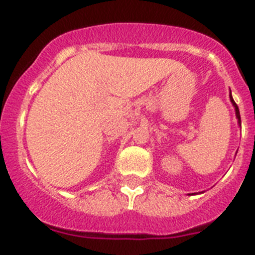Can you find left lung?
Segmentation results:
<instances>
[{
  "instance_id": "obj_1",
  "label": "left lung",
  "mask_w": 255,
  "mask_h": 255,
  "mask_svg": "<svg viewBox=\"0 0 255 255\" xmlns=\"http://www.w3.org/2000/svg\"><path fill=\"white\" fill-rule=\"evenodd\" d=\"M230 100H231V102H233V105L235 106L236 117H238V119H239V124H240V125H242V120H240V112H239V107H238V105H236V103H235V101L233 100V97H231V94H230Z\"/></svg>"
}]
</instances>
